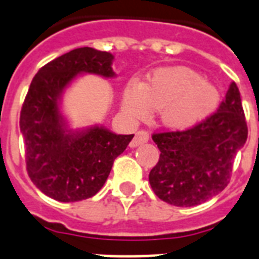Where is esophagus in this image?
<instances>
[{
	"instance_id": "esophagus-1",
	"label": "esophagus",
	"mask_w": 259,
	"mask_h": 259,
	"mask_svg": "<svg viewBox=\"0 0 259 259\" xmlns=\"http://www.w3.org/2000/svg\"><path fill=\"white\" fill-rule=\"evenodd\" d=\"M149 133L146 130H140V132H137L136 137H134L132 142H130V148H136L138 145L144 144V142H148L149 141Z\"/></svg>"
}]
</instances>
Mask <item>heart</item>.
Listing matches in <instances>:
<instances>
[{
  "instance_id": "b5f03b06",
  "label": "heart",
  "mask_w": 259,
  "mask_h": 259,
  "mask_svg": "<svg viewBox=\"0 0 259 259\" xmlns=\"http://www.w3.org/2000/svg\"><path fill=\"white\" fill-rule=\"evenodd\" d=\"M221 94L197 71L184 66L157 69L148 82L132 79L126 85L122 109L134 119H144L161 109V121L169 127L195 125L218 108Z\"/></svg>"
}]
</instances>
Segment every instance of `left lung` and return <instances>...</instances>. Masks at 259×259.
I'll return each mask as SVG.
<instances>
[{
  "label": "left lung",
  "mask_w": 259,
  "mask_h": 259,
  "mask_svg": "<svg viewBox=\"0 0 259 259\" xmlns=\"http://www.w3.org/2000/svg\"><path fill=\"white\" fill-rule=\"evenodd\" d=\"M161 154L149 173L159 199L188 207L205 202L228 186L233 161L247 140L238 86L232 82L213 114L189 129L151 136Z\"/></svg>",
  "instance_id": "obj_1"
}]
</instances>
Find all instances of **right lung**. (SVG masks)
Returning a JSON list of instances; mask_svg holds the SVG:
<instances>
[{"label": "right lung", "instance_id": "1", "mask_svg": "<svg viewBox=\"0 0 259 259\" xmlns=\"http://www.w3.org/2000/svg\"><path fill=\"white\" fill-rule=\"evenodd\" d=\"M113 56L78 48L42 66L31 81L20 114L25 161L31 182L50 198L78 202L104 186L114 159L134 134H114L94 126L70 132L58 109L64 89L81 73L113 77Z\"/></svg>", "mask_w": 259, "mask_h": 259}]
</instances>
